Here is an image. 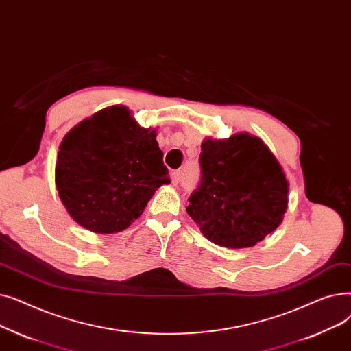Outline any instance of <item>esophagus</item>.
<instances>
[{
	"instance_id": "esophagus-1",
	"label": "esophagus",
	"mask_w": 351,
	"mask_h": 351,
	"mask_svg": "<svg viewBox=\"0 0 351 351\" xmlns=\"http://www.w3.org/2000/svg\"><path fill=\"white\" fill-rule=\"evenodd\" d=\"M181 178H182V171H180V170H177V171H174V173L171 174L173 184H178V182L181 181Z\"/></svg>"
}]
</instances>
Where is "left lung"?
Masks as SVG:
<instances>
[{
	"label": "left lung",
	"instance_id": "1",
	"mask_svg": "<svg viewBox=\"0 0 351 351\" xmlns=\"http://www.w3.org/2000/svg\"><path fill=\"white\" fill-rule=\"evenodd\" d=\"M202 181L187 213L211 243L253 247L273 232L289 207V181L264 141L248 132L202 143Z\"/></svg>",
	"mask_w": 351,
	"mask_h": 351
}]
</instances>
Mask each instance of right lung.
Masks as SVG:
<instances>
[{"label": "right lung", "mask_w": 351, "mask_h": 351, "mask_svg": "<svg viewBox=\"0 0 351 351\" xmlns=\"http://www.w3.org/2000/svg\"><path fill=\"white\" fill-rule=\"evenodd\" d=\"M156 137L124 106L98 111L66 132L56 187L77 224L112 234L138 219L156 190L170 182Z\"/></svg>", "instance_id": "right-lung-1"}]
</instances>
